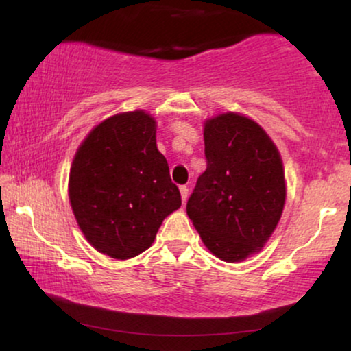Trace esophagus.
Masks as SVG:
<instances>
[{
	"mask_svg": "<svg viewBox=\"0 0 351 351\" xmlns=\"http://www.w3.org/2000/svg\"><path fill=\"white\" fill-rule=\"evenodd\" d=\"M179 190H180V195H182V201H184V203H185L186 198H189V186L180 185Z\"/></svg>",
	"mask_w": 351,
	"mask_h": 351,
	"instance_id": "1",
	"label": "esophagus"
}]
</instances>
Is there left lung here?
<instances>
[{"label": "left lung", "mask_w": 351, "mask_h": 351, "mask_svg": "<svg viewBox=\"0 0 351 351\" xmlns=\"http://www.w3.org/2000/svg\"><path fill=\"white\" fill-rule=\"evenodd\" d=\"M204 156L186 214L214 256L243 261L280 222L286 199L280 153L257 123L225 113L206 121Z\"/></svg>", "instance_id": "8db88e82"}]
</instances>
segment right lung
<instances>
[{
  "mask_svg": "<svg viewBox=\"0 0 351 351\" xmlns=\"http://www.w3.org/2000/svg\"><path fill=\"white\" fill-rule=\"evenodd\" d=\"M155 134L150 114H114L90 131L71 165L76 222L97 251L119 261L150 247L162 220L182 204Z\"/></svg>",
  "mask_w": 351,
  "mask_h": 351,
  "instance_id": "add662e5",
  "label": "right lung"
}]
</instances>
